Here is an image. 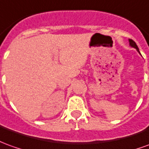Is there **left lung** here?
Here are the masks:
<instances>
[{"label":"left lung","mask_w":149,"mask_h":149,"mask_svg":"<svg viewBox=\"0 0 149 149\" xmlns=\"http://www.w3.org/2000/svg\"><path fill=\"white\" fill-rule=\"evenodd\" d=\"M129 42H130V46L131 47H135L138 52H139V48H138V47H137V45H136V43L134 41H133L132 39H129Z\"/></svg>","instance_id":"obj_1"}]
</instances>
